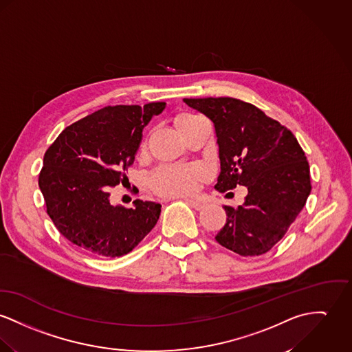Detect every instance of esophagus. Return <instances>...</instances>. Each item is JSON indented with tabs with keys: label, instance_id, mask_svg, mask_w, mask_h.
Listing matches in <instances>:
<instances>
[{
	"label": "esophagus",
	"instance_id": "1",
	"mask_svg": "<svg viewBox=\"0 0 352 352\" xmlns=\"http://www.w3.org/2000/svg\"><path fill=\"white\" fill-rule=\"evenodd\" d=\"M186 202L195 210H202L206 206V202L199 201V199H186Z\"/></svg>",
	"mask_w": 352,
	"mask_h": 352
}]
</instances>
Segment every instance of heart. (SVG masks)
Here are the masks:
<instances>
[{"instance_id": "obj_1", "label": "heart", "mask_w": 352, "mask_h": 352, "mask_svg": "<svg viewBox=\"0 0 352 352\" xmlns=\"http://www.w3.org/2000/svg\"><path fill=\"white\" fill-rule=\"evenodd\" d=\"M201 119L192 113H179L174 118V129L182 136ZM205 178V171L198 166H173L158 170L148 179L150 188L162 197H181L192 194Z\"/></svg>"}]
</instances>
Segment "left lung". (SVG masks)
I'll use <instances>...</instances> for the list:
<instances>
[{
	"mask_svg": "<svg viewBox=\"0 0 352 352\" xmlns=\"http://www.w3.org/2000/svg\"><path fill=\"white\" fill-rule=\"evenodd\" d=\"M184 102L214 124L221 167L216 189H248L243 205L223 206L228 218L217 243L240 256L267 253L284 237L311 192L309 166L298 139L261 109L239 99Z\"/></svg>",
	"mask_w": 352,
	"mask_h": 352,
	"instance_id": "1",
	"label": "left lung"
}]
</instances>
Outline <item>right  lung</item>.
Here are the masks:
<instances>
[{
	"label": "right lung",
	"mask_w": 352,
	"mask_h": 352,
	"mask_svg": "<svg viewBox=\"0 0 352 352\" xmlns=\"http://www.w3.org/2000/svg\"><path fill=\"white\" fill-rule=\"evenodd\" d=\"M166 103L99 109L63 130L44 155L38 186L57 230L82 252L112 258L130 253L157 225L161 205L112 206L109 188L124 181L143 129Z\"/></svg>",
	"instance_id": "1"
}]
</instances>
